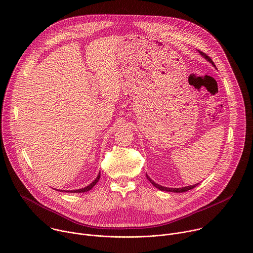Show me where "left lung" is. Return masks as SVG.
I'll return each mask as SVG.
<instances>
[{"mask_svg": "<svg viewBox=\"0 0 253 253\" xmlns=\"http://www.w3.org/2000/svg\"><path fill=\"white\" fill-rule=\"evenodd\" d=\"M199 53L201 54V56H203L208 62H210L214 67H215V65H214V63H213V61L210 59V57H208L205 53H203V52H200L199 51ZM147 176V179L149 180V181L152 183V185L153 186H155L156 188H158L159 190H161V191H167V192H177V193H180V192H186V191H188V190H190V189H193L194 187H196L199 183H197V184H194V185H190V186H185V187H182V188H168V187H164V186H161V185H159V184H157V183H155L153 180H151V178L148 176V175H146Z\"/></svg>", "mask_w": 253, "mask_h": 253, "instance_id": "obj_1", "label": "left lung"}]
</instances>
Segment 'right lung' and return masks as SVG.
<instances>
[{
	"label": "right lung",
	"mask_w": 253,
	"mask_h": 253,
	"mask_svg": "<svg viewBox=\"0 0 253 253\" xmlns=\"http://www.w3.org/2000/svg\"><path fill=\"white\" fill-rule=\"evenodd\" d=\"M99 179H100V173L98 174V176L96 177V179L94 180V181L91 183V184H89L88 186H86V187H84V188H82V189H76V190H69V191H66V192H72V193H82V192H87V191H89V190H91L95 185H96V183L99 181ZM64 191V190H63Z\"/></svg>",
	"instance_id": "right-lung-1"
}]
</instances>
